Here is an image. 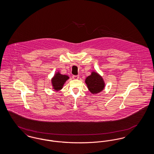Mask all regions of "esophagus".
I'll list each match as a JSON object with an SVG mask.
<instances>
[{
    "label": "esophagus",
    "mask_w": 154,
    "mask_h": 154,
    "mask_svg": "<svg viewBox=\"0 0 154 154\" xmlns=\"http://www.w3.org/2000/svg\"><path fill=\"white\" fill-rule=\"evenodd\" d=\"M73 79L74 80H78L79 79V75H73Z\"/></svg>",
    "instance_id": "1"
}]
</instances>
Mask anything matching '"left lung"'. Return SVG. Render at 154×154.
<instances>
[{
  "label": "left lung",
  "instance_id": "obj_1",
  "mask_svg": "<svg viewBox=\"0 0 154 154\" xmlns=\"http://www.w3.org/2000/svg\"><path fill=\"white\" fill-rule=\"evenodd\" d=\"M89 91L93 94L101 92L104 88V83L101 76L95 72H92L85 80Z\"/></svg>",
  "mask_w": 154,
  "mask_h": 154
}]
</instances>
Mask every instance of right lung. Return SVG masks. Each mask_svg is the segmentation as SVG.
<instances>
[{
	"mask_svg": "<svg viewBox=\"0 0 154 154\" xmlns=\"http://www.w3.org/2000/svg\"><path fill=\"white\" fill-rule=\"evenodd\" d=\"M69 77L66 75H62L60 73L56 74L52 80V84L54 89L59 91L62 88V87L66 81L69 79Z\"/></svg>",
	"mask_w": 154,
	"mask_h": 154,
	"instance_id": "add662e5",
	"label": "right lung"
}]
</instances>
